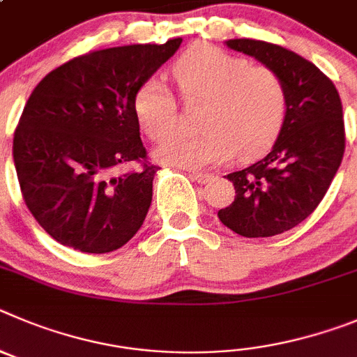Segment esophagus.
<instances>
[{
	"instance_id": "esophagus-1",
	"label": "esophagus",
	"mask_w": 357,
	"mask_h": 357,
	"mask_svg": "<svg viewBox=\"0 0 357 357\" xmlns=\"http://www.w3.org/2000/svg\"><path fill=\"white\" fill-rule=\"evenodd\" d=\"M190 178L194 179V181H197L199 185H204V183L211 181V178H213V176L204 174V172H190Z\"/></svg>"
}]
</instances>
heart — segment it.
<instances>
[{"label":"heart","mask_w":357,"mask_h":357,"mask_svg":"<svg viewBox=\"0 0 357 357\" xmlns=\"http://www.w3.org/2000/svg\"><path fill=\"white\" fill-rule=\"evenodd\" d=\"M172 78L185 107H197V135H176L156 156L167 165L202 169L231 160L252 158L281 131L288 91L271 67L252 66L238 54L211 44H195L172 63ZM133 110L149 139L162 142L179 124L174 96L160 78L139 86Z\"/></svg>","instance_id":"obj_1"}]
</instances>
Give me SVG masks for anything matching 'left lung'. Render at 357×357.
I'll return each mask as SVG.
<instances>
[{
	"label": "left lung",
	"mask_w": 357,
	"mask_h": 357,
	"mask_svg": "<svg viewBox=\"0 0 357 357\" xmlns=\"http://www.w3.org/2000/svg\"><path fill=\"white\" fill-rule=\"evenodd\" d=\"M226 44L281 76L288 112L271 153L226 176L236 195L218 218L247 238L274 236L310 217L338 172L345 153L342 99L319 67L287 47L252 38Z\"/></svg>",
	"instance_id": "left-lung-1"
}]
</instances>
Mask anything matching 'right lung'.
I'll list each match as a JSON object with an SVG mask.
<instances>
[{
  "mask_svg": "<svg viewBox=\"0 0 357 357\" xmlns=\"http://www.w3.org/2000/svg\"><path fill=\"white\" fill-rule=\"evenodd\" d=\"M179 44L79 54L31 92L14 133L15 171L30 213L62 245L112 252L142 226L158 167L147 160L133 99ZM124 165L134 169L115 175Z\"/></svg>",
  "mask_w": 357,
  "mask_h": 357,
  "instance_id": "right-lung-1",
  "label": "right lung"
}]
</instances>
